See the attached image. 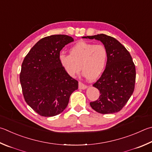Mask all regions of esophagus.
Listing matches in <instances>:
<instances>
[{
    "label": "esophagus",
    "instance_id": "34e87169",
    "mask_svg": "<svg viewBox=\"0 0 152 152\" xmlns=\"http://www.w3.org/2000/svg\"><path fill=\"white\" fill-rule=\"evenodd\" d=\"M87 88V86L82 83L81 82H79V88L80 89H86Z\"/></svg>",
    "mask_w": 152,
    "mask_h": 152
}]
</instances>
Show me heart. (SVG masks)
<instances>
[{
	"label": "heart",
	"mask_w": 152,
	"mask_h": 152,
	"mask_svg": "<svg viewBox=\"0 0 152 152\" xmlns=\"http://www.w3.org/2000/svg\"><path fill=\"white\" fill-rule=\"evenodd\" d=\"M69 52L70 55L59 56L60 63L69 75L74 76L80 68L89 81H95L102 75L108 59V52L104 45L80 41Z\"/></svg>",
	"instance_id": "b5f03b06"
}]
</instances>
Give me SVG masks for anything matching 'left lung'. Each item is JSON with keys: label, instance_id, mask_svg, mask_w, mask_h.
<instances>
[{"label": "left lung", "instance_id": "1", "mask_svg": "<svg viewBox=\"0 0 152 152\" xmlns=\"http://www.w3.org/2000/svg\"><path fill=\"white\" fill-rule=\"evenodd\" d=\"M83 38L100 40L108 52L104 73L93 84L100 95L97 100L91 102L90 106L103 114L120 112L135 88L136 67L131 55L119 41L110 36L100 34Z\"/></svg>", "mask_w": 152, "mask_h": 152}]
</instances>
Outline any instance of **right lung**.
Listing matches in <instances>:
<instances>
[{
	"instance_id": "obj_1",
	"label": "right lung",
	"mask_w": 152,
	"mask_h": 152,
	"mask_svg": "<svg viewBox=\"0 0 152 152\" xmlns=\"http://www.w3.org/2000/svg\"><path fill=\"white\" fill-rule=\"evenodd\" d=\"M68 35H51L40 39L30 49L22 64L20 82L24 100L40 115L54 116L67 107L78 82L60 63L65 45L73 42Z\"/></svg>"
}]
</instances>
